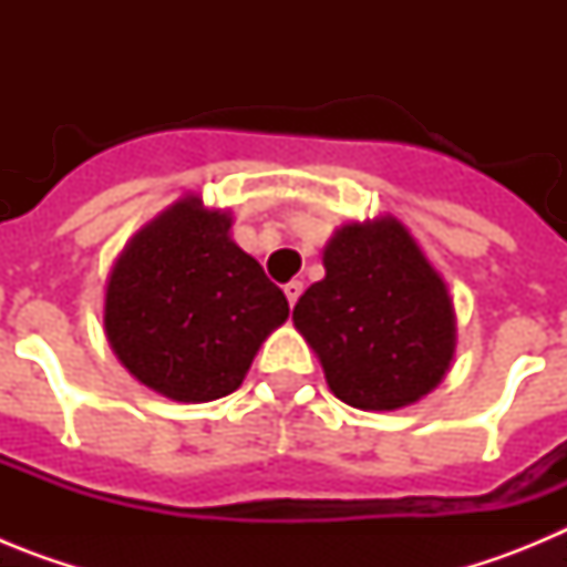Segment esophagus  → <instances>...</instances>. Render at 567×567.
<instances>
[{
	"instance_id": "obj_1",
	"label": "esophagus",
	"mask_w": 567,
	"mask_h": 567,
	"mask_svg": "<svg viewBox=\"0 0 567 567\" xmlns=\"http://www.w3.org/2000/svg\"><path fill=\"white\" fill-rule=\"evenodd\" d=\"M300 292H303V280H289L287 287H284V295H287L289 307H295V303H298Z\"/></svg>"
}]
</instances>
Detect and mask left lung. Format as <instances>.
I'll return each mask as SVG.
<instances>
[{"instance_id":"left-lung-1","label":"left lung","mask_w":567,"mask_h":567,"mask_svg":"<svg viewBox=\"0 0 567 567\" xmlns=\"http://www.w3.org/2000/svg\"><path fill=\"white\" fill-rule=\"evenodd\" d=\"M323 267L292 320L334 398L394 412L432 392L452 365L457 327L449 289L409 229L392 215L343 224Z\"/></svg>"}]
</instances>
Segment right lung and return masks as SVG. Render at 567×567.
I'll return each mask as SVG.
<instances>
[{"mask_svg":"<svg viewBox=\"0 0 567 567\" xmlns=\"http://www.w3.org/2000/svg\"><path fill=\"white\" fill-rule=\"evenodd\" d=\"M233 218L187 195L135 233L104 295L115 358L147 389L209 403L244 383L287 295L229 238Z\"/></svg>","mask_w":567,"mask_h":567,"instance_id":"right-lung-1","label":"right lung"}]
</instances>
